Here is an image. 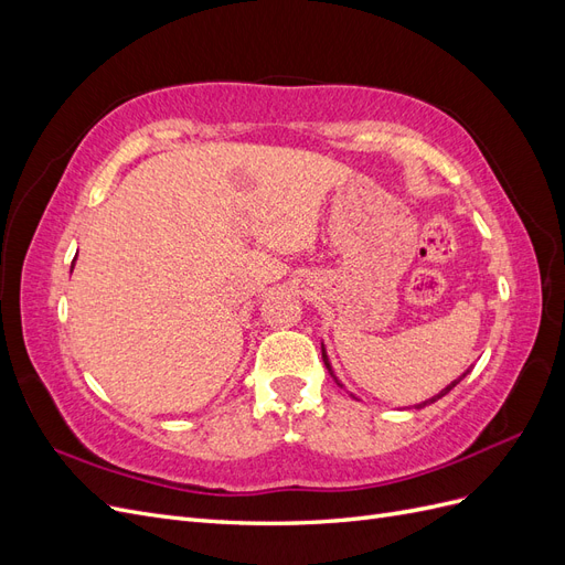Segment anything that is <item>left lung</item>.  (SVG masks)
I'll use <instances>...</instances> for the list:
<instances>
[{
	"mask_svg": "<svg viewBox=\"0 0 565 565\" xmlns=\"http://www.w3.org/2000/svg\"><path fill=\"white\" fill-rule=\"evenodd\" d=\"M322 361H324V367H328V370H330V374H332V377H334V372H332V365H330V361H328V353H324V347H322ZM467 372H469V370H467ZM467 372H465V374H461V377H459V380H455L452 384H448V386H446V388H443L440 393H436V396H434V398H429V401H424V403H419V405H417V409H419V407H424V405H431V403H436L438 398H443V396H446V393H450V391H452V388H455V386H457V384H459L461 380H465V377H467ZM334 380H337V377H334ZM337 384H339V380H337ZM339 386H341V384H339Z\"/></svg>",
	"mask_w": 565,
	"mask_h": 565,
	"instance_id": "obj_1",
	"label": "left lung"
}]
</instances>
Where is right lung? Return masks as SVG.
I'll list each match as a JSON object with an SVG mask.
<instances>
[{"instance_id":"obj_1","label":"right lung","mask_w":565,"mask_h":565,"mask_svg":"<svg viewBox=\"0 0 565 565\" xmlns=\"http://www.w3.org/2000/svg\"><path fill=\"white\" fill-rule=\"evenodd\" d=\"M71 270H73V268H71Z\"/></svg>"}]
</instances>
